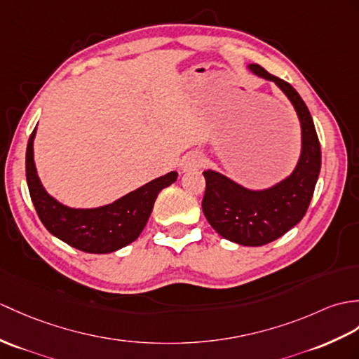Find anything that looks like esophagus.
<instances>
[{"label":"esophagus","instance_id":"34e87169","mask_svg":"<svg viewBox=\"0 0 359 359\" xmlns=\"http://www.w3.org/2000/svg\"><path fill=\"white\" fill-rule=\"evenodd\" d=\"M200 166H202V157L197 153H191L182 161V171H193L200 168Z\"/></svg>","mask_w":359,"mask_h":359}]
</instances>
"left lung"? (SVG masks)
Wrapping results in <instances>:
<instances>
[{
	"label": "left lung",
	"mask_w": 359,
	"mask_h": 359,
	"mask_svg": "<svg viewBox=\"0 0 359 359\" xmlns=\"http://www.w3.org/2000/svg\"><path fill=\"white\" fill-rule=\"evenodd\" d=\"M258 76L273 81L292 102L302 122V157L287 179L269 189L249 191L215 171H203L202 210L219 234L243 246H263L285 236L304 217L321 170V148L309 108L297 90L262 65H249Z\"/></svg>",
	"instance_id": "8db88e82"
}]
</instances>
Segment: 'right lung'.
<instances>
[{"mask_svg":"<svg viewBox=\"0 0 359 359\" xmlns=\"http://www.w3.org/2000/svg\"><path fill=\"white\" fill-rule=\"evenodd\" d=\"M32 131L26 151V177L33 206L50 234L79 251L108 254L135 241L149 219L157 194L176 182L177 172L171 171L151 180L114 203L95 210H73L50 197L38 179L33 162Z\"/></svg>","mask_w":359,"mask_h":359,"instance_id":"add662e5","label":"right lung"}]
</instances>
